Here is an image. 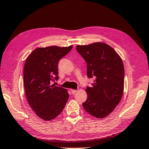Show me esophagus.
I'll list each match as a JSON object with an SVG mask.
<instances>
[{
	"instance_id": "1",
	"label": "esophagus",
	"mask_w": 149,
	"mask_h": 149,
	"mask_svg": "<svg viewBox=\"0 0 149 149\" xmlns=\"http://www.w3.org/2000/svg\"><path fill=\"white\" fill-rule=\"evenodd\" d=\"M71 93H73V94H74V93H76V92H77V90L73 89H71Z\"/></svg>"
}]
</instances>
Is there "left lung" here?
<instances>
[{
  "label": "left lung",
  "mask_w": 149,
  "mask_h": 149,
  "mask_svg": "<svg viewBox=\"0 0 149 149\" xmlns=\"http://www.w3.org/2000/svg\"><path fill=\"white\" fill-rule=\"evenodd\" d=\"M76 49L87 63L88 78L95 77L92 87H87L84 110L102 119L113 111L124 93V68L119 54L109 45L95 42L77 45Z\"/></svg>",
  "instance_id": "left-lung-1"
}]
</instances>
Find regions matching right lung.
Masks as SVG:
<instances>
[{
  "instance_id": "obj_1",
  "label": "right lung",
  "mask_w": 149,
  "mask_h": 149,
  "mask_svg": "<svg viewBox=\"0 0 149 149\" xmlns=\"http://www.w3.org/2000/svg\"><path fill=\"white\" fill-rule=\"evenodd\" d=\"M72 48L73 45L38 47L26 59L24 68L26 97L35 114L44 120L56 118L68 100V90L52 83L58 79V61Z\"/></svg>"
}]
</instances>
